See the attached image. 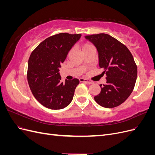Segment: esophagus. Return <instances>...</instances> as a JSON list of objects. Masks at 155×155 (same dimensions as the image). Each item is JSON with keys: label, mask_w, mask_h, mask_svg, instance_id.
<instances>
[{"label": "esophagus", "mask_w": 155, "mask_h": 155, "mask_svg": "<svg viewBox=\"0 0 155 155\" xmlns=\"http://www.w3.org/2000/svg\"><path fill=\"white\" fill-rule=\"evenodd\" d=\"M79 81H80V82H85V83H86L87 84H89V85H90V84H92L93 83V81H92L91 80H88V79H83V78H80V79H79Z\"/></svg>", "instance_id": "obj_1"}]
</instances>
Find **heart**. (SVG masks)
Instances as JSON below:
<instances>
[{
    "instance_id": "1",
    "label": "heart",
    "mask_w": 155,
    "mask_h": 155,
    "mask_svg": "<svg viewBox=\"0 0 155 155\" xmlns=\"http://www.w3.org/2000/svg\"><path fill=\"white\" fill-rule=\"evenodd\" d=\"M91 46H92L91 45H90V44H88V43H84V44L81 45V48L82 51H83V50H85V49H87V48H88L91 47Z\"/></svg>"
}]
</instances>
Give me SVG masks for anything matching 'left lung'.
<instances>
[{
	"instance_id": "left-lung-1",
	"label": "left lung",
	"mask_w": 155,
	"mask_h": 155,
	"mask_svg": "<svg viewBox=\"0 0 155 155\" xmlns=\"http://www.w3.org/2000/svg\"><path fill=\"white\" fill-rule=\"evenodd\" d=\"M96 46L99 66L106 74V84L94 96L97 104L113 108L124 103L132 93L137 78V67L133 55L119 41L106 34L85 36Z\"/></svg>"
}]
</instances>
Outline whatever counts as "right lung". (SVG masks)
Segmentation results:
<instances>
[{
    "mask_svg": "<svg viewBox=\"0 0 155 155\" xmlns=\"http://www.w3.org/2000/svg\"><path fill=\"white\" fill-rule=\"evenodd\" d=\"M81 34L61 33L48 37L32 51L28 63L30 90L41 105L50 109L67 107L73 99L78 79L61 81L59 68Z\"/></svg>",
    "mask_w": 155,
    "mask_h": 155,
    "instance_id": "obj_1",
    "label": "right lung"
}]
</instances>
